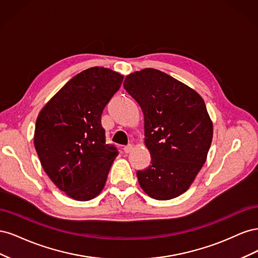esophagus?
I'll use <instances>...</instances> for the list:
<instances>
[{
  "instance_id": "1",
  "label": "esophagus",
  "mask_w": 258,
  "mask_h": 258,
  "mask_svg": "<svg viewBox=\"0 0 258 258\" xmlns=\"http://www.w3.org/2000/svg\"><path fill=\"white\" fill-rule=\"evenodd\" d=\"M132 150H134V145H132V144H128L127 146L123 147V152L124 153H130Z\"/></svg>"
}]
</instances>
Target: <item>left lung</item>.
Instances as JSON below:
<instances>
[{
  "instance_id": "left-lung-1",
  "label": "left lung",
  "mask_w": 258,
  "mask_h": 258,
  "mask_svg": "<svg viewBox=\"0 0 258 258\" xmlns=\"http://www.w3.org/2000/svg\"><path fill=\"white\" fill-rule=\"evenodd\" d=\"M123 87L141 106L152 161L138 171L140 186L157 200L185 192L207 160L213 123L205 101L188 86L155 69L126 76Z\"/></svg>"
}]
</instances>
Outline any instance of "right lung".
<instances>
[{"label": "right lung", "mask_w": 258, "mask_h": 258, "mask_svg": "<svg viewBox=\"0 0 258 258\" xmlns=\"http://www.w3.org/2000/svg\"><path fill=\"white\" fill-rule=\"evenodd\" d=\"M123 76L95 67L75 75L42 108L34 146L52 183L74 200L88 201L103 189L116 156L105 143L101 115Z\"/></svg>", "instance_id": "right-lung-1"}]
</instances>
